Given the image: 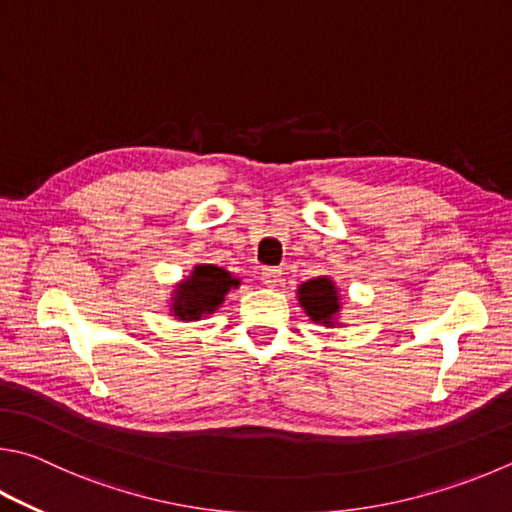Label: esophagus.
Here are the masks:
<instances>
[{
    "instance_id": "34e87169",
    "label": "esophagus",
    "mask_w": 512,
    "mask_h": 512,
    "mask_svg": "<svg viewBox=\"0 0 512 512\" xmlns=\"http://www.w3.org/2000/svg\"><path fill=\"white\" fill-rule=\"evenodd\" d=\"M282 268H264L262 271V282L268 286V288H273V286H277L282 282Z\"/></svg>"
}]
</instances>
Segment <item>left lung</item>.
Here are the masks:
<instances>
[{"label": "left lung", "mask_w": 512, "mask_h": 512, "mask_svg": "<svg viewBox=\"0 0 512 512\" xmlns=\"http://www.w3.org/2000/svg\"><path fill=\"white\" fill-rule=\"evenodd\" d=\"M297 302L309 320L320 327H345L342 322V293L336 280L329 275L313 277L297 286Z\"/></svg>", "instance_id": "8db88e82"}]
</instances>
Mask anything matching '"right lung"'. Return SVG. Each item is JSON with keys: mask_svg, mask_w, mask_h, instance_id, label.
<instances>
[{"mask_svg": "<svg viewBox=\"0 0 512 512\" xmlns=\"http://www.w3.org/2000/svg\"><path fill=\"white\" fill-rule=\"evenodd\" d=\"M241 280L215 264L192 266L188 277L176 282L170 293V315L179 322H197L210 318L224 304L230 288H239Z\"/></svg>", "mask_w": 512, "mask_h": 512, "instance_id": "right-lung-1", "label": "right lung"}]
</instances>
